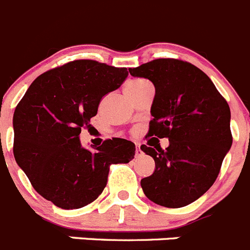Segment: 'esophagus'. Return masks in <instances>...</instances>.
Wrapping results in <instances>:
<instances>
[{"mask_svg": "<svg viewBox=\"0 0 250 250\" xmlns=\"http://www.w3.org/2000/svg\"><path fill=\"white\" fill-rule=\"evenodd\" d=\"M142 154H143V151H142L141 149V144L137 143V149H136V157H142Z\"/></svg>", "mask_w": 250, "mask_h": 250, "instance_id": "1", "label": "esophagus"}]
</instances>
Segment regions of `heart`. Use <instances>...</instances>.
Instances as JSON below:
<instances>
[{
    "instance_id": "obj_1",
    "label": "heart",
    "mask_w": 250,
    "mask_h": 250,
    "mask_svg": "<svg viewBox=\"0 0 250 250\" xmlns=\"http://www.w3.org/2000/svg\"><path fill=\"white\" fill-rule=\"evenodd\" d=\"M146 83V80H142V79H137V80L129 81V83H128L127 85H125V92H127V93L132 92V91H134L136 88H138L139 86H141L142 83Z\"/></svg>"
}]
</instances>
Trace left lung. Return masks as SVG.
<instances>
[{"instance_id": "left-lung-1", "label": "left lung", "mask_w": 250, "mask_h": 250, "mask_svg": "<svg viewBox=\"0 0 250 250\" xmlns=\"http://www.w3.org/2000/svg\"><path fill=\"white\" fill-rule=\"evenodd\" d=\"M128 70L155 87L148 137L157 143L141 146L155 170L142 179V188L160 206L190 205L213 185L232 146L229 106L211 79L190 62L155 59ZM155 136L169 138V146L160 148Z\"/></svg>"}]
</instances>
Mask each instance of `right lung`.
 Returning a JSON list of instances; mask_svg holds the SVG:
<instances>
[{
	"mask_svg": "<svg viewBox=\"0 0 250 250\" xmlns=\"http://www.w3.org/2000/svg\"><path fill=\"white\" fill-rule=\"evenodd\" d=\"M127 76V67L70 62L38 76L16 107L15 159L34 190L55 206L75 209L91 204L106 188L109 165L134 158L136 146L127 139H107L91 151L79 138L102 97Z\"/></svg>",
	"mask_w": 250,
	"mask_h": 250,
	"instance_id": "1",
	"label": "right lung"
}]
</instances>
